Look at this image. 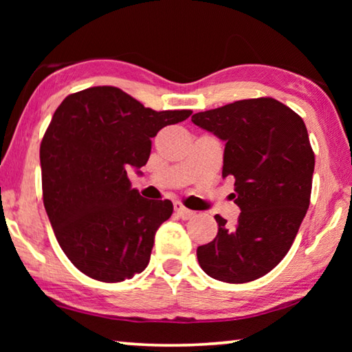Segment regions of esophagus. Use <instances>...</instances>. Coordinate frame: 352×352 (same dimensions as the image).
I'll return each instance as SVG.
<instances>
[{"label":"esophagus","mask_w":352,"mask_h":352,"mask_svg":"<svg viewBox=\"0 0 352 352\" xmlns=\"http://www.w3.org/2000/svg\"><path fill=\"white\" fill-rule=\"evenodd\" d=\"M174 208H175V212L178 214V217H182L183 220H189V219H192V217L195 216V212H194V211L188 210V208L184 206V205H182L180 201H175V204H174Z\"/></svg>","instance_id":"1"}]
</instances>
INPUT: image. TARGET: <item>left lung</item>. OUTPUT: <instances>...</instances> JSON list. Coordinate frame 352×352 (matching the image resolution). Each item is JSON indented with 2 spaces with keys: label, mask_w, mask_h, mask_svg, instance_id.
<instances>
[{
  "label": "left lung",
  "mask_w": 352,
  "mask_h": 352,
  "mask_svg": "<svg viewBox=\"0 0 352 352\" xmlns=\"http://www.w3.org/2000/svg\"><path fill=\"white\" fill-rule=\"evenodd\" d=\"M192 122L225 141L222 177H234V226L219 214L216 239L197 248L206 275L254 281L283 261L311 204L315 155L302 119L276 99L236 100Z\"/></svg>",
  "instance_id": "left-lung-1"
}]
</instances>
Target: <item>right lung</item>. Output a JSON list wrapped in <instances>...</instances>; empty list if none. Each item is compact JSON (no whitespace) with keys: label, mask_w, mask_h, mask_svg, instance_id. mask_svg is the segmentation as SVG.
Returning a JSON list of instances; mask_svg holds the SVG:
<instances>
[{"label":"right lung","mask_w":352,"mask_h":352,"mask_svg":"<svg viewBox=\"0 0 352 352\" xmlns=\"http://www.w3.org/2000/svg\"><path fill=\"white\" fill-rule=\"evenodd\" d=\"M190 110L155 111L116 87H91L58 105L40 144L43 204L58 245L87 276L121 283L146 269L155 233L174 211L132 188L152 138Z\"/></svg>","instance_id":"right-lung-1"}]
</instances>
